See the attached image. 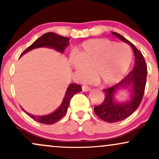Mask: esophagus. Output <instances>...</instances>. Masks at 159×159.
Here are the masks:
<instances>
[{
    "label": "esophagus",
    "instance_id": "34e87169",
    "mask_svg": "<svg viewBox=\"0 0 159 159\" xmlns=\"http://www.w3.org/2000/svg\"><path fill=\"white\" fill-rule=\"evenodd\" d=\"M90 90L91 89L89 87H87V86H83V87H82V90H83L84 92H88V91H90Z\"/></svg>",
    "mask_w": 159,
    "mask_h": 159
}]
</instances>
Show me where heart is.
Listing matches in <instances>:
<instances>
[{
  "label": "heart",
  "instance_id": "obj_1",
  "mask_svg": "<svg viewBox=\"0 0 159 159\" xmlns=\"http://www.w3.org/2000/svg\"><path fill=\"white\" fill-rule=\"evenodd\" d=\"M70 65L80 79L91 74L98 85L107 87L120 81L130 66L132 52L127 45L107 39L87 40L75 52Z\"/></svg>",
  "mask_w": 159,
  "mask_h": 159
}]
</instances>
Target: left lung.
<instances>
[{"label": "left lung", "instance_id": "8db88e82", "mask_svg": "<svg viewBox=\"0 0 159 159\" xmlns=\"http://www.w3.org/2000/svg\"><path fill=\"white\" fill-rule=\"evenodd\" d=\"M112 34L132 47L134 54V66L120 83L104 90V102L94 107L95 114L107 123H116L126 119L138 109L143 98L147 75V64L141 52L120 34L115 32H112ZM123 90L127 91L129 98L125 102H120L116 96Z\"/></svg>", "mask_w": 159, "mask_h": 159}]
</instances>
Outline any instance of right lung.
Wrapping results in <instances>:
<instances>
[{
    "label": "right lung",
    "instance_id": "1",
    "mask_svg": "<svg viewBox=\"0 0 159 159\" xmlns=\"http://www.w3.org/2000/svg\"><path fill=\"white\" fill-rule=\"evenodd\" d=\"M69 39L67 37H64L56 34L55 33H46L43 34V36H40L31 45L27 48L26 50L21 55L26 54L27 52L30 51L34 50V49L39 48H52L60 53H64L65 49L69 46ZM81 87L80 85L76 84H70L67 87V90L66 91V93L63 97V102L61 104L59 107L56 109L55 111H53L51 114L46 115H41V116H37V115H34L29 114L25 111L22 108V110L25 111L29 116L34 119L36 121L39 122L43 124H53L55 123L58 120H60L66 114L67 112V108H68L69 102H70L71 98L75 94L78 92H81Z\"/></svg>",
    "mask_w": 159,
    "mask_h": 159
}]
</instances>
